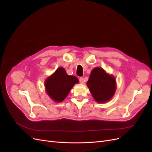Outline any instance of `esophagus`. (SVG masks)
<instances>
[{
  "label": "esophagus",
  "instance_id": "1",
  "mask_svg": "<svg viewBox=\"0 0 152 152\" xmlns=\"http://www.w3.org/2000/svg\"><path fill=\"white\" fill-rule=\"evenodd\" d=\"M79 82H80V83H81V84H84V82H85V80H84V78L80 77V78H79Z\"/></svg>",
  "mask_w": 152,
  "mask_h": 152
}]
</instances>
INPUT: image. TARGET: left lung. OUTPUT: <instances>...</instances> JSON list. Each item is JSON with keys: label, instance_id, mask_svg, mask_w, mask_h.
<instances>
[{"label": "left lung", "instance_id": "obj_1", "mask_svg": "<svg viewBox=\"0 0 152 152\" xmlns=\"http://www.w3.org/2000/svg\"><path fill=\"white\" fill-rule=\"evenodd\" d=\"M87 85L94 99L98 103L108 102L113 97L116 89L115 78L98 67L92 70Z\"/></svg>", "mask_w": 152, "mask_h": 152}]
</instances>
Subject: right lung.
<instances>
[{
    "instance_id": "right-lung-1",
    "label": "right lung",
    "mask_w": 152,
    "mask_h": 152,
    "mask_svg": "<svg viewBox=\"0 0 152 152\" xmlns=\"http://www.w3.org/2000/svg\"><path fill=\"white\" fill-rule=\"evenodd\" d=\"M78 82L79 80L76 77L67 75L65 69L61 67L45 80V87L50 98L55 102H61Z\"/></svg>"
}]
</instances>
